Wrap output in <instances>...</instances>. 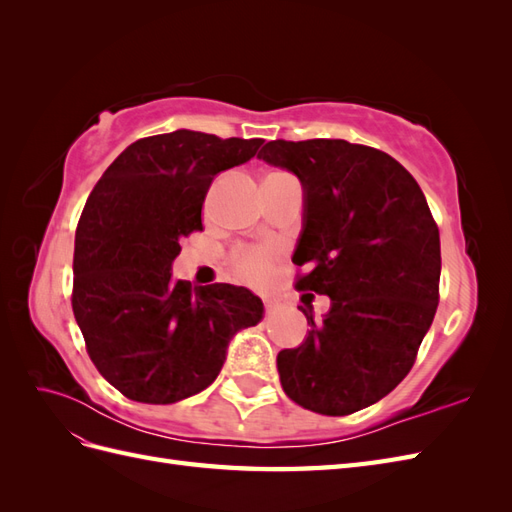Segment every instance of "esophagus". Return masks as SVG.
Here are the masks:
<instances>
[{
	"label": "esophagus",
	"mask_w": 512,
	"mask_h": 512,
	"mask_svg": "<svg viewBox=\"0 0 512 512\" xmlns=\"http://www.w3.org/2000/svg\"><path fill=\"white\" fill-rule=\"evenodd\" d=\"M265 309H267V314H275L277 309H280V301H277V299H265Z\"/></svg>",
	"instance_id": "esophagus-1"
}]
</instances>
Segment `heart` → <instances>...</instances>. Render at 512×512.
Returning <instances> with one entry per match:
<instances>
[{"mask_svg":"<svg viewBox=\"0 0 512 512\" xmlns=\"http://www.w3.org/2000/svg\"><path fill=\"white\" fill-rule=\"evenodd\" d=\"M277 252L269 245H243L230 254V269L247 284H265L273 273Z\"/></svg>","mask_w":512,"mask_h":512,"instance_id":"obj_1","label":"heart"}]
</instances>
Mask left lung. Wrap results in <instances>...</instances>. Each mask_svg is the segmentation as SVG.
<instances>
[{
	"label": "left lung",
	"instance_id": "obj_1",
	"mask_svg": "<svg viewBox=\"0 0 512 512\" xmlns=\"http://www.w3.org/2000/svg\"><path fill=\"white\" fill-rule=\"evenodd\" d=\"M260 160L305 190L292 262L297 290L331 309L299 348L277 354L284 393L305 410L344 416L376 404L408 376L440 301V232L423 190L389 153L342 138L271 141ZM309 297V294H303Z\"/></svg>",
	"mask_w": 512,
	"mask_h": 512
}]
</instances>
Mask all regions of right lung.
Masks as SVG:
<instances>
[{
    "mask_svg": "<svg viewBox=\"0 0 512 512\" xmlns=\"http://www.w3.org/2000/svg\"><path fill=\"white\" fill-rule=\"evenodd\" d=\"M262 138L177 130L132 143L104 170L76 226L72 312L96 369L143 404H175L218 378L230 337L262 301L230 284L173 282L181 241L203 230L213 177Z\"/></svg>",
    "mask_w": 512,
    "mask_h": 512,
    "instance_id": "1",
    "label": "right lung"
}]
</instances>
